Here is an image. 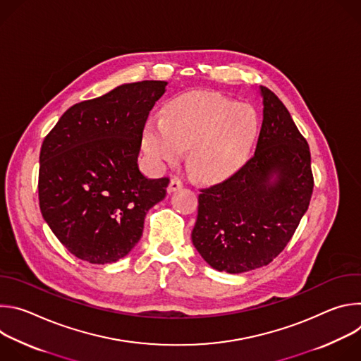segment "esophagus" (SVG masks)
Segmentation results:
<instances>
[{"instance_id":"esophagus-1","label":"esophagus","mask_w":361,"mask_h":361,"mask_svg":"<svg viewBox=\"0 0 361 361\" xmlns=\"http://www.w3.org/2000/svg\"><path fill=\"white\" fill-rule=\"evenodd\" d=\"M181 187H183V181H181L178 177H173V178L170 180V184H169L167 191H169V192H174V191L180 190Z\"/></svg>"}]
</instances>
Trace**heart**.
Wrapping results in <instances>:
<instances>
[{
  "label": "heart",
  "instance_id": "obj_1",
  "mask_svg": "<svg viewBox=\"0 0 361 361\" xmlns=\"http://www.w3.org/2000/svg\"><path fill=\"white\" fill-rule=\"evenodd\" d=\"M259 135V117L245 104L212 91H191L171 98L163 117H151L142 148L157 166L176 164L188 151V164L204 181L234 176L248 160Z\"/></svg>",
  "mask_w": 361,
  "mask_h": 361
}]
</instances>
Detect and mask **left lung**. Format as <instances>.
Returning <instances> with one entry per match:
<instances>
[{"label": "left lung", "mask_w": 361, "mask_h": 361, "mask_svg": "<svg viewBox=\"0 0 361 361\" xmlns=\"http://www.w3.org/2000/svg\"><path fill=\"white\" fill-rule=\"evenodd\" d=\"M260 88L264 110L254 156L234 176L200 190L191 233L202 259L230 274L276 259L297 230L314 187L305 138L279 97Z\"/></svg>", "instance_id": "left-lung-1"}]
</instances>
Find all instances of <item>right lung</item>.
I'll return each mask as SVG.
<instances>
[{"label": "right lung", "instance_id": "right-lung-1", "mask_svg": "<svg viewBox=\"0 0 361 361\" xmlns=\"http://www.w3.org/2000/svg\"><path fill=\"white\" fill-rule=\"evenodd\" d=\"M166 81L124 84L70 107L42 141L38 200L44 220L80 260L110 264L138 243L169 177L138 169L145 121Z\"/></svg>", "mask_w": 361, "mask_h": 361}]
</instances>
